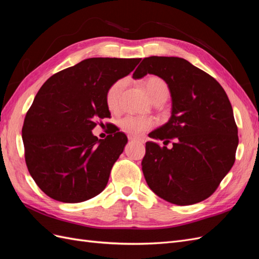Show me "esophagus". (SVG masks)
Instances as JSON below:
<instances>
[{"instance_id":"obj_1","label":"esophagus","mask_w":259,"mask_h":259,"mask_svg":"<svg viewBox=\"0 0 259 259\" xmlns=\"http://www.w3.org/2000/svg\"><path fill=\"white\" fill-rule=\"evenodd\" d=\"M128 140H130V142H137V143H140V144H144V139L137 138L135 136H128Z\"/></svg>"}]
</instances>
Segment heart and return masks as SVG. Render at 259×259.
<instances>
[{"mask_svg":"<svg viewBox=\"0 0 259 259\" xmlns=\"http://www.w3.org/2000/svg\"><path fill=\"white\" fill-rule=\"evenodd\" d=\"M127 84V77H122V79L116 80L114 83H112L110 88L108 89L106 101L110 110L116 111L119 109L121 95ZM145 89L154 104L164 103L169 95L168 85L165 81L160 79L158 76L148 77L145 81ZM153 124L154 122L150 117L127 115L120 121V127L123 132L127 133V134L137 136L143 134L144 132L150 130L153 126Z\"/></svg>","mask_w":259,"mask_h":259,"instance_id":"b5f03b06","label":"heart"}]
</instances>
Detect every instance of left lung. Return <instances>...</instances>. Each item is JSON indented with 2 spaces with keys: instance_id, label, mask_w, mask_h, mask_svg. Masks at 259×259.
Instances as JSON below:
<instances>
[{
  "instance_id": "obj_1",
  "label": "left lung",
  "mask_w": 259,
  "mask_h": 259,
  "mask_svg": "<svg viewBox=\"0 0 259 259\" xmlns=\"http://www.w3.org/2000/svg\"><path fill=\"white\" fill-rule=\"evenodd\" d=\"M158 75L171 97L167 123L149 136L173 147L146 143L143 173L149 188L176 205H191L213 194L231 169L238 127L226 92L213 76L179 57L144 58L133 77Z\"/></svg>"
}]
</instances>
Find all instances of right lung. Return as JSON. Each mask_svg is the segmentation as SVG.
Segmentation results:
<instances>
[{
	"mask_svg": "<svg viewBox=\"0 0 259 259\" xmlns=\"http://www.w3.org/2000/svg\"><path fill=\"white\" fill-rule=\"evenodd\" d=\"M142 58H89L55 73L37 92L22 126L30 175L50 198L79 203L96 197L109 180L127 137L98 139L92 130L110 117L107 91Z\"/></svg>",
	"mask_w": 259,
	"mask_h": 259,
	"instance_id": "right-lung-1",
	"label": "right lung"
}]
</instances>
